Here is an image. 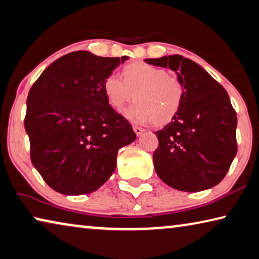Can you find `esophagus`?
Listing matches in <instances>:
<instances>
[{
  "label": "esophagus",
  "instance_id": "34e87169",
  "mask_svg": "<svg viewBox=\"0 0 259 259\" xmlns=\"http://www.w3.org/2000/svg\"><path fill=\"white\" fill-rule=\"evenodd\" d=\"M134 131H135V134L137 135V136H141V135L145 131V129H143V128H141V126H138V125H134Z\"/></svg>",
  "mask_w": 259,
  "mask_h": 259
}]
</instances>
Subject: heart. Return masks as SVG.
<instances>
[{
	"instance_id": "heart-1",
	"label": "heart",
	"mask_w": 259,
	"mask_h": 259,
	"mask_svg": "<svg viewBox=\"0 0 259 259\" xmlns=\"http://www.w3.org/2000/svg\"><path fill=\"white\" fill-rule=\"evenodd\" d=\"M122 73L123 79L110 73L102 84L106 99L114 109L124 108L135 94L136 102L124 112L130 121L163 125L178 115L186 97V86L178 76L146 62L125 65Z\"/></svg>"
}]
</instances>
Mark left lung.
<instances>
[{"label":"left lung","mask_w":259,"mask_h":259,"mask_svg":"<svg viewBox=\"0 0 259 259\" xmlns=\"http://www.w3.org/2000/svg\"><path fill=\"white\" fill-rule=\"evenodd\" d=\"M169 68L186 86L182 107L170 123L155 131V171L168 186L196 192L221 182L237 152V116L228 93L194 61L181 55L146 59Z\"/></svg>","instance_id":"8db88e82"}]
</instances>
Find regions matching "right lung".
Returning a JSON list of instances; mask_svg holds the SVG:
<instances>
[{"mask_svg":"<svg viewBox=\"0 0 259 259\" xmlns=\"http://www.w3.org/2000/svg\"><path fill=\"white\" fill-rule=\"evenodd\" d=\"M128 59L72 52L45 69L32 85L24 121L31 161L60 194L99 189L116 168L117 151L136 139L102 90L105 78Z\"/></svg>","mask_w":259,"mask_h":259,"instance_id":"add662e5","label":"right lung"}]
</instances>
